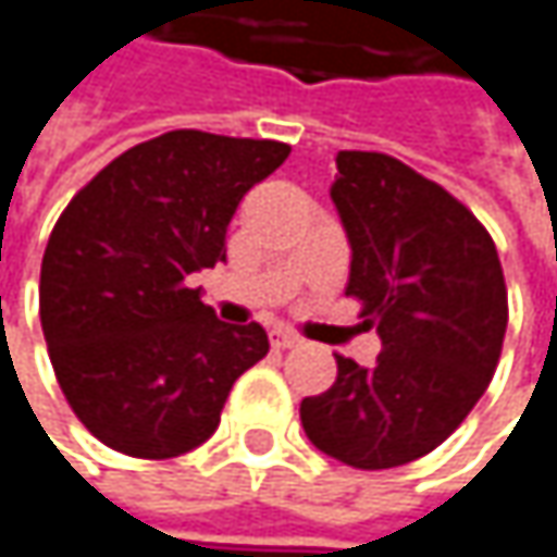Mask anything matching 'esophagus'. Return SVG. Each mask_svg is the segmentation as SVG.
<instances>
[{
    "label": "esophagus",
    "mask_w": 557,
    "mask_h": 557,
    "mask_svg": "<svg viewBox=\"0 0 557 557\" xmlns=\"http://www.w3.org/2000/svg\"><path fill=\"white\" fill-rule=\"evenodd\" d=\"M271 342H274L277 348H296V345H299V335L289 332V329H274V332H271Z\"/></svg>",
    "instance_id": "obj_1"
}]
</instances>
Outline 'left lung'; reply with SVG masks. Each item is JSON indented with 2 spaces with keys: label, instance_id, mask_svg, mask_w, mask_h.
I'll return each mask as SVG.
<instances>
[{
  "label": "left lung",
  "instance_id": "obj_1",
  "mask_svg": "<svg viewBox=\"0 0 557 557\" xmlns=\"http://www.w3.org/2000/svg\"><path fill=\"white\" fill-rule=\"evenodd\" d=\"M332 202L351 245L348 296L384 351L338 358L335 384L299 419L329 458L384 471L438 448L500 361L506 283L487 228L438 183L377 151H338Z\"/></svg>",
  "mask_w": 557,
  "mask_h": 557
}]
</instances>
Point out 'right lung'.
Masks as SVG:
<instances>
[{"label": "right lung", "instance_id": "1", "mask_svg": "<svg viewBox=\"0 0 557 557\" xmlns=\"http://www.w3.org/2000/svg\"><path fill=\"white\" fill-rule=\"evenodd\" d=\"M280 141L168 132L102 168L57 219L41 261V329L79 422L132 458H176L222 419L271 342L219 322L189 277L225 261L245 193L286 161Z\"/></svg>", "mask_w": 557, "mask_h": 557}]
</instances>
